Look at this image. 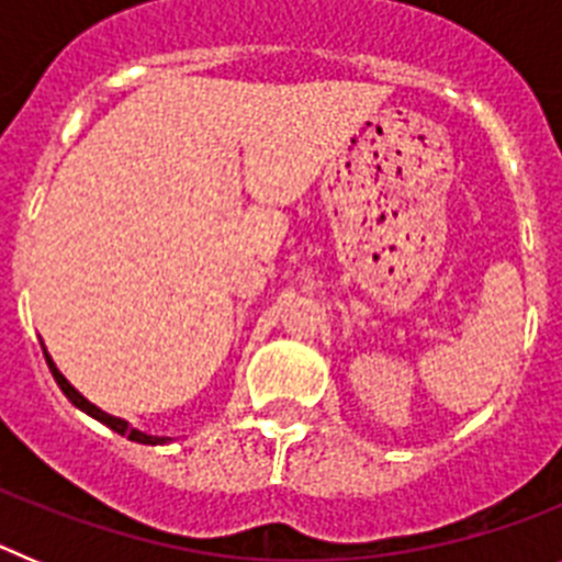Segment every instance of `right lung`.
Wrapping results in <instances>:
<instances>
[{
    "label": "right lung",
    "mask_w": 562,
    "mask_h": 562,
    "mask_svg": "<svg viewBox=\"0 0 562 562\" xmlns=\"http://www.w3.org/2000/svg\"><path fill=\"white\" fill-rule=\"evenodd\" d=\"M44 357H47V366H49V371H53V376H56L58 389H61L64 394H67V400L72 402V405H76V408H81L83 414L95 416L98 422H103V425H106V428H112L114 434L126 436V439H132V441H140V445H162V441H168L166 436H162V439H160V436H148V434H140V430L128 428V422L117 419V416H109V414H103L101 408H95V405H92V402H89V400H83V396L78 394V391L72 389V385H69L67 380H64V374H61V371L56 369V362L49 360V355H47V351H44Z\"/></svg>",
    "instance_id": "1"
}]
</instances>
